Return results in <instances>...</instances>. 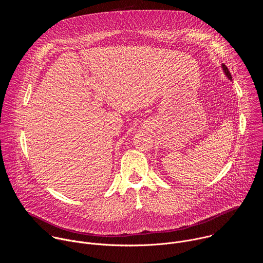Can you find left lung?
<instances>
[{
    "label": "left lung",
    "instance_id": "left-lung-1",
    "mask_svg": "<svg viewBox=\"0 0 263 263\" xmlns=\"http://www.w3.org/2000/svg\"><path fill=\"white\" fill-rule=\"evenodd\" d=\"M221 68H222V70H223L224 74H226V76H227V78H228L229 80H232V76H231V73H230V71H229L228 67L222 63V64H221Z\"/></svg>",
    "mask_w": 263,
    "mask_h": 263
}]
</instances>
